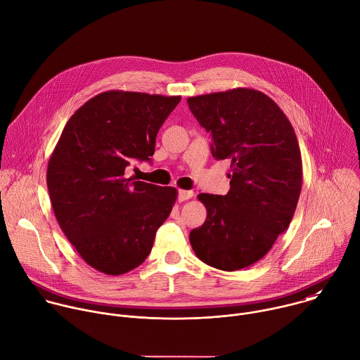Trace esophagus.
<instances>
[{
  "label": "esophagus",
  "mask_w": 360,
  "mask_h": 360,
  "mask_svg": "<svg viewBox=\"0 0 360 360\" xmlns=\"http://www.w3.org/2000/svg\"><path fill=\"white\" fill-rule=\"evenodd\" d=\"M192 196H193V192H192V191H184V189H181V191L178 192V199H179L181 202H185V200L191 199Z\"/></svg>",
  "instance_id": "obj_1"
}]
</instances>
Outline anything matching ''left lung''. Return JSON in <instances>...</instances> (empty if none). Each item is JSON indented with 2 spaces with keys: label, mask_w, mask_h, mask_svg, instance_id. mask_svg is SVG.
Returning a JSON list of instances; mask_svg holds the SVG:
<instances>
[{
  "label": "left lung",
  "mask_w": 360,
  "mask_h": 360,
  "mask_svg": "<svg viewBox=\"0 0 360 360\" xmlns=\"http://www.w3.org/2000/svg\"><path fill=\"white\" fill-rule=\"evenodd\" d=\"M212 137V155L230 161L227 195L200 193L207 216L189 233L205 264L236 271L263 259L294 216L302 160L295 131L267 94L246 87L188 98Z\"/></svg>",
  "instance_id": "8db88e82"
}]
</instances>
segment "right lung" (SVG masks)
<instances>
[{"label":"right lung","instance_id":"obj_1","mask_svg":"<svg viewBox=\"0 0 360 360\" xmlns=\"http://www.w3.org/2000/svg\"><path fill=\"white\" fill-rule=\"evenodd\" d=\"M179 101L181 96L100 93L69 118L49 158L56 220L100 273L120 276L143 264L172 210L175 188L136 181L127 168L151 161L158 130Z\"/></svg>","mask_w":360,"mask_h":360}]
</instances>
